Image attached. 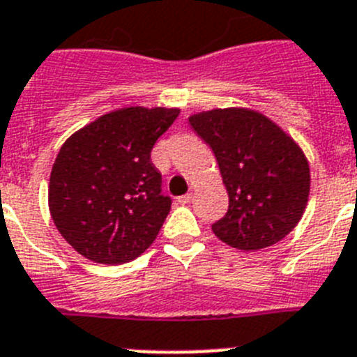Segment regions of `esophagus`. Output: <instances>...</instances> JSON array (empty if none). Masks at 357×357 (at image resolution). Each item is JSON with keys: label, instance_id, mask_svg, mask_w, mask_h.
<instances>
[{"label": "esophagus", "instance_id": "34e87169", "mask_svg": "<svg viewBox=\"0 0 357 357\" xmlns=\"http://www.w3.org/2000/svg\"><path fill=\"white\" fill-rule=\"evenodd\" d=\"M190 199H192V194H185V196L178 197V203L179 204H187V203H190Z\"/></svg>", "mask_w": 357, "mask_h": 357}]
</instances>
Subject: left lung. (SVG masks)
Instances as JSON below:
<instances>
[{
    "label": "left lung",
    "instance_id": "1",
    "mask_svg": "<svg viewBox=\"0 0 357 357\" xmlns=\"http://www.w3.org/2000/svg\"><path fill=\"white\" fill-rule=\"evenodd\" d=\"M192 129L212 147L228 190V212L212 230L228 246L253 252L286 237L309 199L302 149L264 114L213 109L192 114Z\"/></svg>",
    "mask_w": 357,
    "mask_h": 357
}]
</instances>
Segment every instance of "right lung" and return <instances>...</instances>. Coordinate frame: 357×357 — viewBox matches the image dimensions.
<instances>
[{
  "instance_id": "1",
  "label": "right lung",
  "mask_w": 357,
  "mask_h": 357,
  "mask_svg": "<svg viewBox=\"0 0 357 357\" xmlns=\"http://www.w3.org/2000/svg\"><path fill=\"white\" fill-rule=\"evenodd\" d=\"M179 109L127 107L70 136L50 176V213L77 252L126 264L154 243L172 199L161 194L151 151Z\"/></svg>"
}]
</instances>
